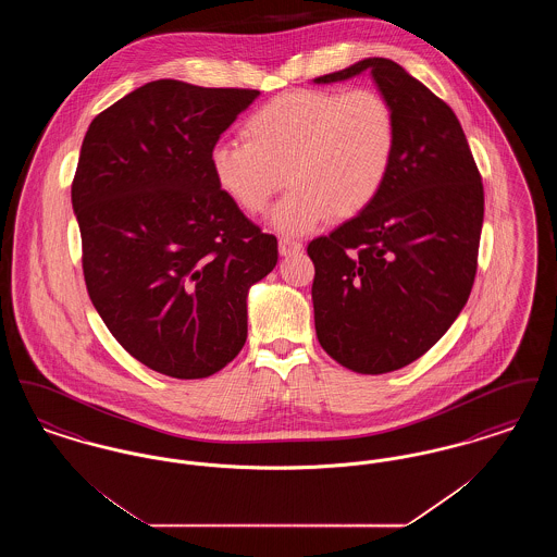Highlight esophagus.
I'll list each match as a JSON object with an SVG mask.
<instances>
[{"instance_id": "1", "label": "esophagus", "mask_w": 557, "mask_h": 557, "mask_svg": "<svg viewBox=\"0 0 557 557\" xmlns=\"http://www.w3.org/2000/svg\"><path fill=\"white\" fill-rule=\"evenodd\" d=\"M302 250V244L294 238H280V255L282 257H290Z\"/></svg>"}]
</instances>
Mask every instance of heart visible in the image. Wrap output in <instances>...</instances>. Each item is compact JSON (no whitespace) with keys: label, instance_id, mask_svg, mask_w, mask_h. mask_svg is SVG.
Masks as SVG:
<instances>
[{"label":"heart","instance_id":"1","mask_svg":"<svg viewBox=\"0 0 557 557\" xmlns=\"http://www.w3.org/2000/svg\"><path fill=\"white\" fill-rule=\"evenodd\" d=\"M246 141H221L211 164L219 187L248 214L271 212L284 234H309L334 216L366 211L386 184L397 154L393 104L375 89L290 91L257 108Z\"/></svg>","mask_w":557,"mask_h":557}]
</instances>
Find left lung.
Masks as SVG:
<instances>
[{"label": "left lung", "instance_id": "obj_1", "mask_svg": "<svg viewBox=\"0 0 557 557\" xmlns=\"http://www.w3.org/2000/svg\"><path fill=\"white\" fill-rule=\"evenodd\" d=\"M370 71L397 112V154L370 207L307 248L315 332L357 373L400 370L436 345L474 286L484 189L463 129L441 98L388 58L318 77Z\"/></svg>", "mask_w": 557, "mask_h": 557}]
</instances>
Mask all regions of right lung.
<instances>
[{
	"mask_svg": "<svg viewBox=\"0 0 557 557\" xmlns=\"http://www.w3.org/2000/svg\"><path fill=\"white\" fill-rule=\"evenodd\" d=\"M257 89L160 79L100 112L73 180L89 298L150 370L209 377L246 343V296L277 263L219 187L211 152Z\"/></svg>",
	"mask_w": 557,
	"mask_h": 557,
	"instance_id": "right-lung-1",
	"label": "right lung"
}]
</instances>
